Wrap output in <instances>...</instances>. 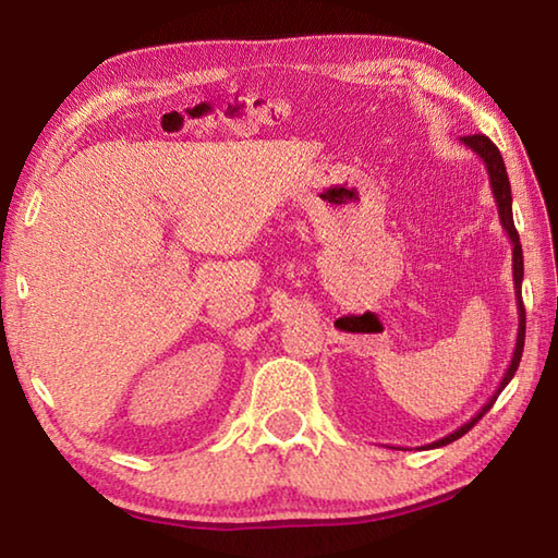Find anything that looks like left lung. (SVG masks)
I'll list each match as a JSON object with an SVG mask.
<instances>
[{
  "mask_svg": "<svg viewBox=\"0 0 558 558\" xmlns=\"http://www.w3.org/2000/svg\"><path fill=\"white\" fill-rule=\"evenodd\" d=\"M460 143L465 145L468 149H472L480 159H483L485 167H487V174H489V186H493V196L497 202V214H499V223H502V229L507 231L509 241H512V276H514V295H517V313H519V327H517V344H514V354L509 359V366L502 376V381H499L497 391L489 396V401L480 409L475 415L468 423H462L458 430L448 433L446 438H440L436 442H428V446H421L418 450H428V448H442L448 446V442L458 440L465 436V433L475 426V423L483 418V415L493 409V403L497 401V396L502 393L505 386L512 381V376L519 366V359H522V349H524V329H526V315H524V302H522V278H524V258H522V243H519V233L514 229V216H512V186H509V177H507V169H505V159L499 155V149L495 147V143L485 135H468V137H460Z\"/></svg>",
  "mask_w": 558,
  "mask_h": 558,
  "instance_id": "8db88e82",
  "label": "left lung"
}]
</instances>
